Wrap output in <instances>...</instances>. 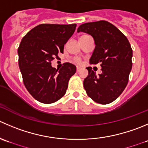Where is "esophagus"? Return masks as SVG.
<instances>
[{
  "label": "esophagus",
  "instance_id": "1",
  "mask_svg": "<svg viewBox=\"0 0 148 148\" xmlns=\"http://www.w3.org/2000/svg\"><path fill=\"white\" fill-rule=\"evenodd\" d=\"M80 70H81V68H80V67H77V72L80 71Z\"/></svg>",
  "mask_w": 148,
  "mask_h": 148
}]
</instances>
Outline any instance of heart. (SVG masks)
Instances as JSON below:
<instances>
[{
	"label": "heart",
	"mask_w": 148,
	"mask_h": 148,
	"mask_svg": "<svg viewBox=\"0 0 148 148\" xmlns=\"http://www.w3.org/2000/svg\"><path fill=\"white\" fill-rule=\"evenodd\" d=\"M74 61H75L76 62H77V63H79L80 62V59L79 58H76L75 59H74Z\"/></svg>",
	"instance_id": "obj_1"
}]
</instances>
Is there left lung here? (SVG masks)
I'll return each instance as SVG.
<instances>
[{
    "mask_svg": "<svg viewBox=\"0 0 148 148\" xmlns=\"http://www.w3.org/2000/svg\"><path fill=\"white\" fill-rule=\"evenodd\" d=\"M83 32L93 38L95 48L90 59L93 65L100 63L102 73L96 75L92 67H87L88 75L84 79L87 95L100 104L114 101L127 87L132 67V49L125 35L106 21L80 25L77 32Z\"/></svg>",
    "mask_w": 148,
    "mask_h": 148,
    "instance_id": "left-lung-1",
    "label": "left lung"
}]
</instances>
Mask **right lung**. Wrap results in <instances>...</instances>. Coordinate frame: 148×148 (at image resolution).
<instances>
[{
	"instance_id": "obj_1",
	"label": "right lung",
	"mask_w": 148,
	"mask_h": 148,
	"mask_svg": "<svg viewBox=\"0 0 148 148\" xmlns=\"http://www.w3.org/2000/svg\"><path fill=\"white\" fill-rule=\"evenodd\" d=\"M77 24H42L34 27L21 40L18 48V66L29 92L40 103L49 104L65 95L76 66L65 63L53 68L51 61L64 52V45Z\"/></svg>"
}]
</instances>
